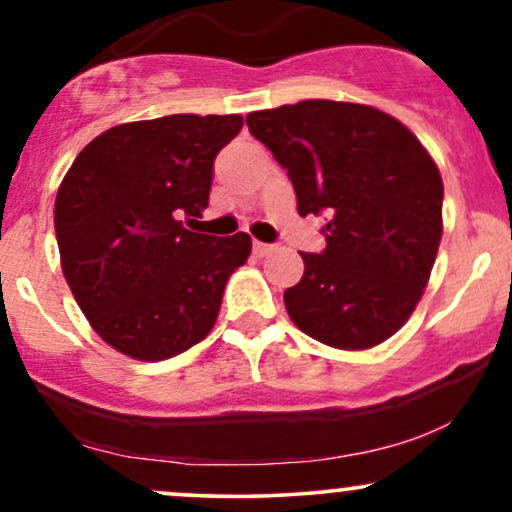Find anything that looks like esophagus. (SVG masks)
I'll return each instance as SVG.
<instances>
[{
	"instance_id": "34e87169",
	"label": "esophagus",
	"mask_w": 512,
	"mask_h": 512,
	"mask_svg": "<svg viewBox=\"0 0 512 512\" xmlns=\"http://www.w3.org/2000/svg\"><path fill=\"white\" fill-rule=\"evenodd\" d=\"M252 250H255L257 257H267V255H272L276 248L269 243H260V240H255V243H252Z\"/></svg>"
}]
</instances>
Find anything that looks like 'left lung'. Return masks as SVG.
<instances>
[{
	"mask_svg": "<svg viewBox=\"0 0 512 512\" xmlns=\"http://www.w3.org/2000/svg\"><path fill=\"white\" fill-rule=\"evenodd\" d=\"M286 168L298 214H327L322 255L284 291L296 327L334 349L383 344L414 313L443 236V180L419 139L378 108L301 101L245 117Z\"/></svg>",
	"mask_w": 512,
	"mask_h": 512,
	"instance_id": "left-lung-1",
	"label": "left lung"
}]
</instances>
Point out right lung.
<instances>
[{
    "label": "right lung",
    "instance_id": "1",
    "mask_svg": "<svg viewBox=\"0 0 512 512\" xmlns=\"http://www.w3.org/2000/svg\"><path fill=\"white\" fill-rule=\"evenodd\" d=\"M240 115L127 122L81 149L55 199L62 272L105 344L163 361L202 342L223 289L248 262V233L190 231L209 204L214 158Z\"/></svg>",
    "mask_w": 512,
    "mask_h": 512
}]
</instances>
